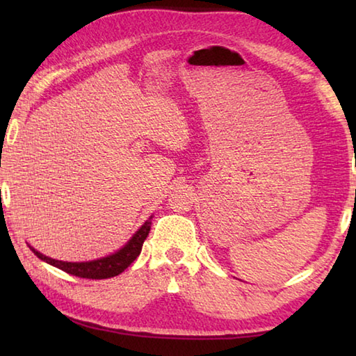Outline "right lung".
I'll list each match as a JSON object with an SVG mask.
<instances>
[{
  "label": "right lung",
  "mask_w": 356,
  "mask_h": 356,
  "mask_svg": "<svg viewBox=\"0 0 356 356\" xmlns=\"http://www.w3.org/2000/svg\"><path fill=\"white\" fill-rule=\"evenodd\" d=\"M150 225H152V216H149V218L144 221V225L138 229L122 248L118 250L116 252H113L110 256L95 259V261H89V262L58 261V259H51L45 254H42L39 251H35L33 246H29V248H31V251L40 259V261L50 264L53 267L63 270L65 273L80 276V278H88V280H106L122 273L124 270L127 268L138 256H140L144 240H146V237L149 236Z\"/></svg>",
  "instance_id": "1"
}]
</instances>
